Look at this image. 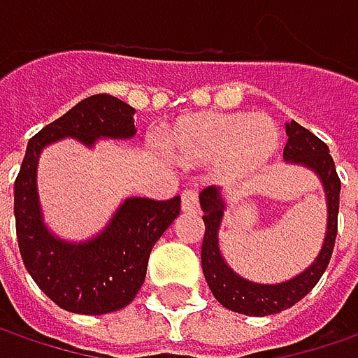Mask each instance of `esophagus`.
<instances>
[{
  "mask_svg": "<svg viewBox=\"0 0 358 358\" xmlns=\"http://www.w3.org/2000/svg\"><path fill=\"white\" fill-rule=\"evenodd\" d=\"M181 207H183V211H197L199 209V193L195 189H185L181 195Z\"/></svg>",
  "mask_w": 358,
  "mask_h": 358,
  "instance_id": "obj_1",
  "label": "esophagus"
}]
</instances>
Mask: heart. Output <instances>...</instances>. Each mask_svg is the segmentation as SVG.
<instances>
[{"label":"heart","mask_w":358,"mask_h":358,"mask_svg":"<svg viewBox=\"0 0 358 358\" xmlns=\"http://www.w3.org/2000/svg\"><path fill=\"white\" fill-rule=\"evenodd\" d=\"M279 143L277 125L268 117L241 113H199L179 123L167 149L187 165L219 161V173L237 181L267 163Z\"/></svg>","instance_id":"heart-1"}]
</instances>
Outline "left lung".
<instances>
[{
    "label": "left lung",
    "instance_id": "1",
    "mask_svg": "<svg viewBox=\"0 0 358 358\" xmlns=\"http://www.w3.org/2000/svg\"><path fill=\"white\" fill-rule=\"evenodd\" d=\"M287 145L282 149V159L305 165L319 175L324 187L329 219H327V237L319 257L313 261L296 277L277 285H259L239 277L225 263L219 251V225L225 213V201L221 189L205 187L201 191L199 201L205 221V237L201 247V265L207 285L215 299L229 310L251 317H265L293 307L303 296L310 293V289L323 277L324 268L329 267L331 255L337 239V217H338V195H341V179H338L335 161L329 153V147L309 129L299 125L296 121L287 123Z\"/></svg>",
    "mask_w": 358,
    "mask_h": 358
}]
</instances>
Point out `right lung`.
I'll return each mask as SVG.
<instances>
[{
  "label": "right lung",
  "instance_id": "obj_1",
  "mask_svg": "<svg viewBox=\"0 0 358 358\" xmlns=\"http://www.w3.org/2000/svg\"><path fill=\"white\" fill-rule=\"evenodd\" d=\"M135 109L113 95L99 93L45 125L27 143L13 185L15 231L23 265L37 287L65 310L105 315L127 307L141 289L153 245L181 211V197L167 201L131 197L101 235L67 243L49 233L37 197V161L45 145L76 137L87 147L99 137L135 135Z\"/></svg>",
  "mask_w": 358,
  "mask_h": 358
}]
</instances>
